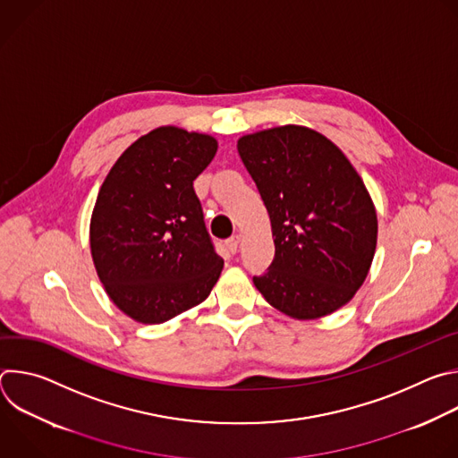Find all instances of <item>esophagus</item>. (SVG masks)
Masks as SVG:
<instances>
[{
    "label": "esophagus",
    "mask_w": 458,
    "mask_h": 458,
    "mask_svg": "<svg viewBox=\"0 0 458 458\" xmlns=\"http://www.w3.org/2000/svg\"><path fill=\"white\" fill-rule=\"evenodd\" d=\"M239 244H241V235L239 233H235L230 239H226V248H228L230 253H235L239 250Z\"/></svg>",
    "instance_id": "obj_1"
}]
</instances>
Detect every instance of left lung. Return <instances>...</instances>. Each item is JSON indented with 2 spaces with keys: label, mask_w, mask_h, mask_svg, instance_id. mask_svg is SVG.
Returning a JSON list of instances; mask_svg holds the SVG:
<instances>
[{
  "label": "left lung",
  "mask_w": 458,
  "mask_h": 458,
  "mask_svg": "<svg viewBox=\"0 0 458 458\" xmlns=\"http://www.w3.org/2000/svg\"><path fill=\"white\" fill-rule=\"evenodd\" d=\"M237 150L276 244L255 288L293 318L334 313L362 286L377 246V214L360 175L328 138L306 126L242 136Z\"/></svg>",
  "instance_id": "8db88e82"
}]
</instances>
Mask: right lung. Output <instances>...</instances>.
Returning <instances> with one entry per match:
<instances>
[{
	"label": "right lung",
	"mask_w": 458,
	"mask_h": 458,
	"mask_svg": "<svg viewBox=\"0 0 458 458\" xmlns=\"http://www.w3.org/2000/svg\"><path fill=\"white\" fill-rule=\"evenodd\" d=\"M216 152L212 136L159 126L101 184L90 219L94 267L114 304L138 322L161 324L201 304L221 276L193 190Z\"/></svg>",
	"instance_id": "1"
}]
</instances>
